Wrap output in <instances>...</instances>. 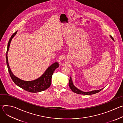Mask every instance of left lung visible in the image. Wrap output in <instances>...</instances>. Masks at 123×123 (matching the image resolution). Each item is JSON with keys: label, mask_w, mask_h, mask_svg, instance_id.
<instances>
[{"label": "left lung", "mask_w": 123, "mask_h": 123, "mask_svg": "<svg viewBox=\"0 0 123 123\" xmlns=\"http://www.w3.org/2000/svg\"><path fill=\"white\" fill-rule=\"evenodd\" d=\"M111 37L113 40V38L111 36ZM69 86L70 89L71 90L74 92L77 93V94H83V95H92V94H95L96 93H98L99 92H100L102 90H103V89L99 90H97V91H91V92H83L80 90H79V89H78L77 87H76L73 84V81L72 80L71 77H70V79L69 80Z\"/></svg>", "instance_id": "1"}]
</instances>
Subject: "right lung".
I'll return each instance as SVG.
<instances>
[{"label":"right lung","mask_w":123,"mask_h":123,"mask_svg":"<svg viewBox=\"0 0 123 123\" xmlns=\"http://www.w3.org/2000/svg\"><path fill=\"white\" fill-rule=\"evenodd\" d=\"M16 32L17 31H15L10 38L8 43L7 50L6 54V63L9 74L12 80L17 86H18L22 89L29 92L36 93L47 90L50 86L51 82V77L52 74H53L54 72H55V69L59 67L58 63H55L49 66L47 68L46 72L44 73V74L39 78L31 81H25L22 80L15 76L11 72L8 63L7 54L11 41L13 37L16 34Z\"/></svg>","instance_id":"add662e5"}]
</instances>
